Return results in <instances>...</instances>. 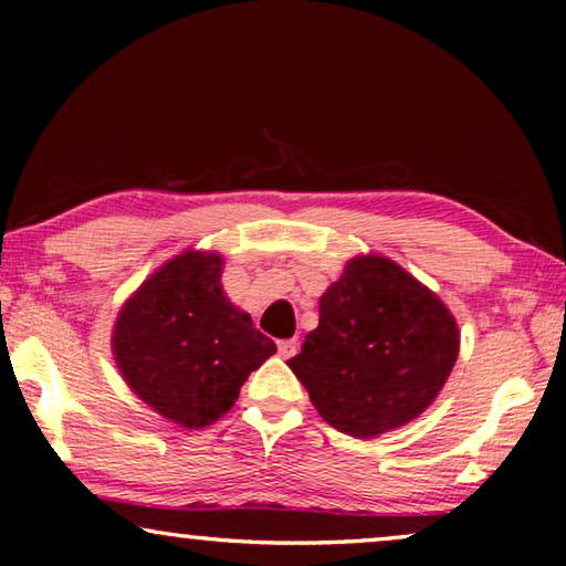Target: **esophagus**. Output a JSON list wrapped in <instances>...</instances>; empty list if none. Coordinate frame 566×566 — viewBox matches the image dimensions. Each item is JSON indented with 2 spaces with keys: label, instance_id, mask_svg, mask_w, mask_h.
Listing matches in <instances>:
<instances>
[{
  "label": "esophagus",
  "instance_id": "esophagus-1",
  "mask_svg": "<svg viewBox=\"0 0 566 566\" xmlns=\"http://www.w3.org/2000/svg\"><path fill=\"white\" fill-rule=\"evenodd\" d=\"M296 352H300V342H296V338H284V342H280L282 358H292V356H296Z\"/></svg>",
  "mask_w": 566,
  "mask_h": 566
}]
</instances>
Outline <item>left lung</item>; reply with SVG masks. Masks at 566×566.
Here are the masks:
<instances>
[{
    "instance_id": "8db88e82",
    "label": "left lung",
    "mask_w": 566,
    "mask_h": 566,
    "mask_svg": "<svg viewBox=\"0 0 566 566\" xmlns=\"http://www.w3.org/2000/svg\"><path fill=\"white\" fill-rule=\"evenodd\" d=\"M458 348L455 318L428 286L361 254L318 300V326L286 364L328 426L376 438L433 403Z\"/></svg>"
}]
</instances>
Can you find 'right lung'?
I'll return each instance as SVG.
<instances>
[{
  "label": "right lung",
  "instance_id": "add662e5",
  "mask_svg": "<svg viewBox=\"0 0 566 566\" xmlns=\"http://www.w3.org/2000/svg\"><path fill=\"white\" fill-rule=\"evenodd\" d=\"M222 256L188 250L153 272L113 328L118 371L140 400L182 428L234 406L276 346L222 292Z\"/></svg>",
  "mask_w": 566,
  "mask_h": 566
}]
</instances>
